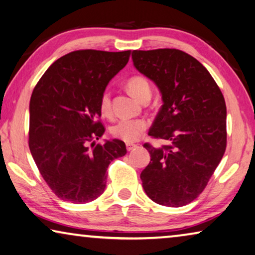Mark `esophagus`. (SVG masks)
Returning <instances> with one entry per match:
<instances>
[{
	"mask_svg": "<svg viewBox=\"0 0 255 255\" xmlns=\"http://www.w3.org/2000/svg\"><path fill=\"white\" fill-rule=\"evenodd\" d=\"M126 147H127V151H131V149H134L136 147V145L131 144V143H127Z\"/></svg>",
	"mask_w": 255,
	"mask_h": 255,
	"instance_id": "esophagus-1",
	"label": "esophagus"
}]
</instances>
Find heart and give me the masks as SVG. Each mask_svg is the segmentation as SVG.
<instances>
[{"instance_id": "obj_1", "label": "heart", "mask_w": 255, "mask_h": 255, "mask_svg": "<svg viewBox=\"0 0 255 255\" xmlns=\"http://www.w3.org/2000/svg\"><path fill=\"white\" fill-rule=\"evenodd\" d=\"M128 91L136 99L142 101L146 96H151V85L148 80L142 75H134L127 80ZM100 112L103 117L112 116L111 94L108 90L103 91L100 96L99 102ZM148 128V123L145 119H121L111 127V134L115 138H118L127 143L138 140Z\"/></svg>"}]
</instances>
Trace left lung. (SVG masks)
Listing matches in <instances>:
<instances>
[{
  "instance_id": "obj_1",
  "label": "left lung",
  "mask_w": 255,
  "mask_h": 255,
  "mask_svg": "<svg viewBox=\"0 0 255 255\" xmlns=\"http://www.w3.org/2000/svg\"><path fill=\"white\" fill-rule=\"evenodd\" d=\"M136 69L154 82L163 104L148 135L169 144L144 147L151 161L140 173L155 203L179 208L207 187L227 145L224 95L203 64L177 48L132 51Z\"/></svg>"
}]
</instances>
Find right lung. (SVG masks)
<instances>
[{"mask_svg":"<svg viewBox=\"0 0 255 255\" xmlns=\"http://www.w3.org/2000/svg\"><path fill=\"white\" fill-rule=\"evenodd\" d=\"M131 51L78 50L52 63L30 98V153L48 187L59 199L87 203L106 188L107 169L127 153L123 140L99 139L100 96L126 66Z\"/></svg>","mask_w":255,"mask_h":255,"instance_id":"obj_1","label":"right lung"}]
</instances>
